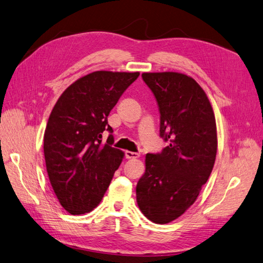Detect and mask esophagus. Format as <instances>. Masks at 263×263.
<instances>
[{
    "mask_svg": "<svg viewBox=\"0 0 263 263\" xmlns=\"http://www.w3.org/2000/svg\"><path fill=\"white\" fill-rule=\"evenodd\" d=\"M125 156H126V158L127 159H136V158H138L139 157V154L138 153H134V152H129V151H127L126 153H125Z\"/></svg>",
    "mask_w": 263,
    "mask_h": 263,
    "instance_id": "esophagus-1",
    "label": "esophagus"
}]
</instances>
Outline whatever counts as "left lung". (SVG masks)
Segmentation results:
<instances>
[{
    "mask_svg": "<svg viewBox=\"0 0 263 263\" xmlns=\"http://www.w3.org/2000/svg\"><path fill=\"white\" fill-rule=\"evenodd\" d=\"M160 111V136L169 145L147 154L137 182L140 211L159 224L179 218L196 200L214 168L218 139L214 109L193 77L176 72L143 73Z\"/></svg>",
    "mask_w": 263,
    "mask_h": 263,
    "instance_id": "1",
    "label": "left lung"
}]
</instances>
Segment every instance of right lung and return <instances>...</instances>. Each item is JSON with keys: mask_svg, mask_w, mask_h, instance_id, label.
Wrapping results in <instances>:
<instances>
[{"mask_svg": "<svg viewBox=\"0 0 263 263\" xmlns=\"http://www.w3.org/2000/svg\"><path fill=\"white\" fill-rule=\"evenodd\" d=\"M139 72L96 70L75 81L56 102L44 133V157L52 188L70 215H84L102 201L124 152L102 143L107 117Z\"/></svg>", "mask_w": 263, "mask_h": 263, "instance_id": "add662e5", "label": "right lung"}]
</instances>
